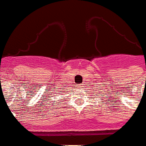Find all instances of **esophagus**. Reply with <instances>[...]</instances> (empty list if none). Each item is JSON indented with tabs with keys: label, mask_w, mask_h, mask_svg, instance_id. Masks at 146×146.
Masks as SVG:
<instances>
[{
	"label": "esophagus",
	"mask_w": 146,
	"mask_h": 146,
	"mask_svg": "<svg viewBox=\"0 0 146 146\" xmlns=\"http://www.w3.org/2000/svg\"><path fill=\"white\" fill-rule=\"evenodd\" d=\"M77 87L79 88H82V84L81 85H79L78 86H77Z\"/></svg>",
	"instance_id": "1"
}]
</instances>
